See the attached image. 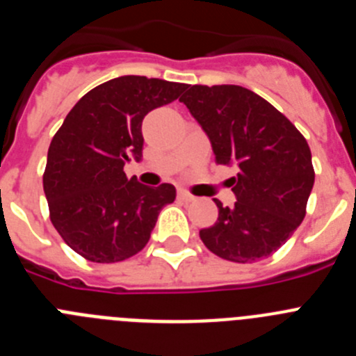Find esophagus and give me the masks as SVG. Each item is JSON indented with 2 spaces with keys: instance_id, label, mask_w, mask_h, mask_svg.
<instances>
[{
  "instance_id": "esophagus-1",
  "label": "esophagus",
  "mask_w": 356,
  "mask_h": 356,
  "mask_svg": "<svg viewBox=\"0 0 356 356\" xmlns=\"http://www.w3.org/2000/svg\"><path fill=\"white\" fill-rule=\"evenodd\" d=\"M178 197H180L181 201H185V203H191V201H194L193 194L187 193V191H184V188H180V191H178Z\"/></svg>"
}]
</instances>
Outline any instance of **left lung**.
<instances>
[{
    "label": "left lung",
    "mask_w": 356,
    "mask_h": 356,
    "mask_svg": "<svg viewBox=\"0 0 356 356\" xmlns=\"http://www.w3.org/2000/svg\"><path fill=\"white\" fill-rule=\"evenodd\" d=\"M209 135L216 162L235 163V205L216 201L219 217L200 237L213 254L251 264L284 246L307 213L312 153L298 128L253 90L238 85H188L180 97Z\"/></svg>",
    "instance_id": "left-lung-1"
}]
</instances>
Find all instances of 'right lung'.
Listing matches in <instances>:
<instances>
[{"label":"right lung","mask_w":356,"mask_h":356,"mask_svg":"<svg viewBox=\"0 0 356 356\" xmlns=\"http://www.w3.org/2000/svg\"><path fill=\"white\" fill-rule=\"evenodd\" d=\"M185 89L159 78H114L85 94L53 137L42 176L49 219L83 259L112 264L137 254L175 201L171 184L147 187L122 169L143 156L146 114Z\"/></svg>","instance_id":"add662e5"}]
</instances>
